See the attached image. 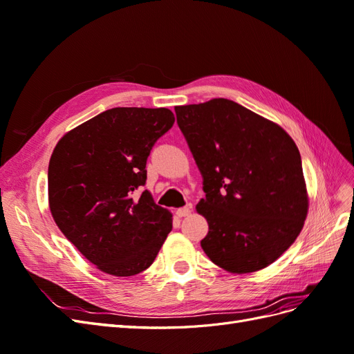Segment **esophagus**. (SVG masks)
<instances>
[{
	"mask_svg": "<svg viewBox=\"0 0 354 354\" xmlns=\"http://www.w3.org/2000/svg\"><path fill=\"white\" fill-rule=\"evenodd\" d=\"M190 208L189 207H183V208H178L177 211H176V214L178 217H187V216H190Z\"/></svg>",
	"mask_w": 354,
	"mask_h": 354,
	"instance_id": "esophagus-1",
	"label": "esophagus"
}]
</instances>
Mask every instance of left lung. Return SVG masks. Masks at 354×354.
<instances>
[{
  "instance_id": "8db88e82",
  "label": "left lung",
  "mask_w": 354,
  "mask_h": 354,
  "mask_svg": "<svg viewBox=\"0 0 354 354\" xmlns=\"http://www.w3.org/2000/svg\"><path fill=\"white\" fill-rule=\"evenodd\" d=\"M176 115L203 178L196 209L209 230L202 250L230 273L264 269L294 243L307 217L297 145L277 124L227 99L176 106Z\"/></svg>"
}]
</instances>
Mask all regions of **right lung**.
Here are the masks:
<instances>
[{
    "label": "right lung",
    "instance_id": "add662e5",
    "mask_svg": "<svg viewBox=\"0 0 354 354\" xmlns=\"http://www.w3.org/2000/svg\"><path fill=\"white\" fill-rule=\"evenodd\" d=\"M165 108H113L73 128L48 164V203L62 233L99 270H146L173 229L171 212L145 190L146 160L174 124Z\"/></svg>",
    "mask_w": 354,
    "mask_h": 354
}]
</instances>
